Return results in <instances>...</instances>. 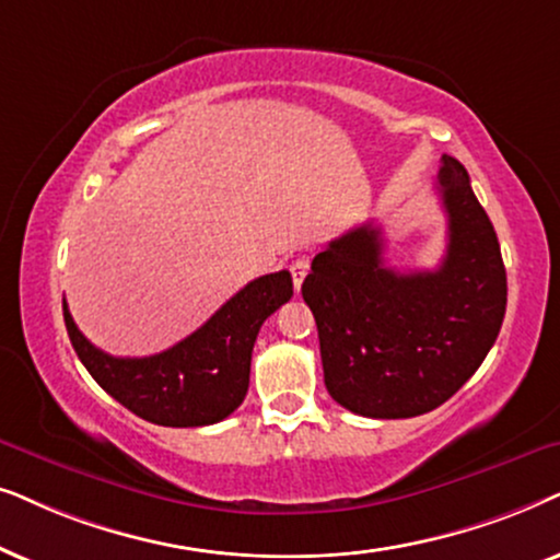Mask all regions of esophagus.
Instances as JSON below:
<instances>
[{
  "instance_id": "34e87169",
  "label": "esophagus",
  "mask_w": 560,
  "mask_h": 560,
  "mask_svg": "<svg viewBox=\"0 0 560 560\" xmlns=\"http://www.w3.org/2000/svg\"><path fill=\"white\" fill-rule=\"evenodd\" d=\"M289 271H292V281H294V289H302V281L304 276L310 273V258H296L292 260V266H289Z\"/></svg>"
}]
</instances>
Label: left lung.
I'll return each instance as SVG.
<instances>
[{
	"instance_id": "8db88e82",
	"label": "left lung",
	"mask_w": 560,
	"mask_h": 560,
	"mask_svg": "<svg viewBox=\"0 0 560 560\" xmlns=\"http://www.w3.org/2000/svg\"><path fill=\"white\" fill-rule=\"evenodd\" d=\"M438 191L448 248L435 271L384 266L382 230L366 222L317 253L302 284L327 392L355 415L399 420L441 407L476 374L502 327V250L453 155L441 159Z\"/></svg>"
}]
</instances>
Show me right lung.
<instances>
[{
  "label": "right lung",
  "mask_w": 560,
  "mask_h": 560,
  "mask_svg": "<svg viewBox=\"0 0 560 560\" xmlns=\"http://www.w3.org/2000/svg\"><path fill=\"white\" fill-rule=\"evenodd\" d=\"M292 294L289 271L253 279L189 338L145 358H117L92 346L66 302L63 319L81 363L112 399L163 428H202L243 405L260 325Z\"/></svg>",
  "instance_id": "add662e5"
}]
</instances>
